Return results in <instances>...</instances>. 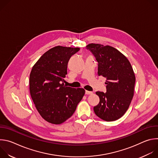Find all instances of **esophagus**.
Here are the masks:
<instances>
[{
    "label": "esophagus",
    "instance_id": "34e87169",
    "mask_svg": "<svg viewBox=\"0 0 158 158\" xmlns=\"http://www.w3.org/2000/svg\"><path fill=\"white\" fill-rule=\"evenodd\" d=\"M93 94V93L91 92V91H85V94H87V95H92Z\"/></svg>",
    "mask_w": 158,
    "mask_h": 158
}]
</instances>
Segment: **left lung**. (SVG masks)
<instances>
[{"label": "left lung", "mask_w": 158, "mask_h": 158, "mask_svg": "<svg viewBox=\"0 0 158 158\" xmlns=\"http://www.w3.org/2000/svg\"><path fill=\"white\" fill-rule=\"evenodd\" d=\"M86 47L98 62V76L106 78V93H96L100 101L94 111L104 121H116L125 114L134 96L136 78L131 64L113 47L93 43Z\"/></svg>", "instance_id": "8db88e82"}]
</instances>
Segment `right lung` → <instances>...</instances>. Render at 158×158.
Instances as JSON below:
<instances>
[{
  "instance_id": "add662e5",
  "label": "right lung",
  "mask_w": 158,
  "mask_h": 158,
  "mask_svg": "<svg viewBox=\"0 0 158 158\" xmlns=\"http://www.w3.org/2000/svg\"><path fill=\"white\" fill-rule=\"evenodd\" d=\"M79 48L56 46L45 52L32 67L29 77L32 99L42 118L60 124L71 118L85 90L64 84L67 64Z\"/></svg>"
}]
</instances>
